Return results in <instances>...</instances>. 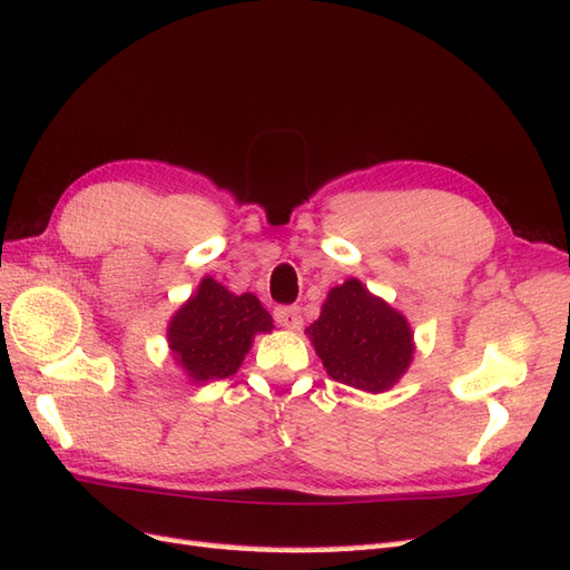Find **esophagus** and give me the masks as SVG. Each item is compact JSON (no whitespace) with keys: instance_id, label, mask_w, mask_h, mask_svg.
I'll return each mask as SVG.
<instances>
[{"instance_id":"obj_1","label":"esophagus","mask_w":570,"mask_h":570,"mask_svg":"<svg viewBox=\"0 0 570 570\" xmlns=\"http://www.w3.org/2000/svg\"><path fill=\"white\" fill-rule=\"evenodd\" d=\"M274 320L286 330H298L303 325L301 308H296V305H279V308H274Z\"/></svg>"}]
</instances>
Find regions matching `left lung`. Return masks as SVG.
I'll use <instances>...</instances> for the list:
<instances>
[{
  "label": "left lung",
  "instance_id": "left-lung-1",
  "mask_svg": "<svg viewBox=\"0 0 570 570\" xmlns=\"http://www.w3.org/2000/svg\"><path fill=\"white\" fill-rule=\"evenodd\" d=\"M305 334L332 381L373 395L395 385L414 356V334L406 317L358 279H346L330 291L320 317Z\"/></svg>",
  "mask_w": 570,
  "mask_h": 570
}]
</instances>
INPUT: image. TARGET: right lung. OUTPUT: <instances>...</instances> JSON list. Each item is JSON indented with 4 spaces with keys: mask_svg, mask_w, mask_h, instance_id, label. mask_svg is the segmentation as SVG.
I'll list each match as a JSON object with an SVG mask.
<instances>
[{
    "mask_svg": "<svg viewBox=\"0 0 570 570\" xmlns=\"http://www.w3.org/2000/svg\"><path fill=\"white\" fill-rule=\"evenodd\" d=\"M272 315L253 294L236 296L204 276L168 323V346L193 383L222 381L240 368L253 337L272 332Z\"/></svg>",
    "mask_w": 570,
    "mask_h": 570,
    "instance_id": "obj_1",
    "label": "right lung"
}]
</instances>
